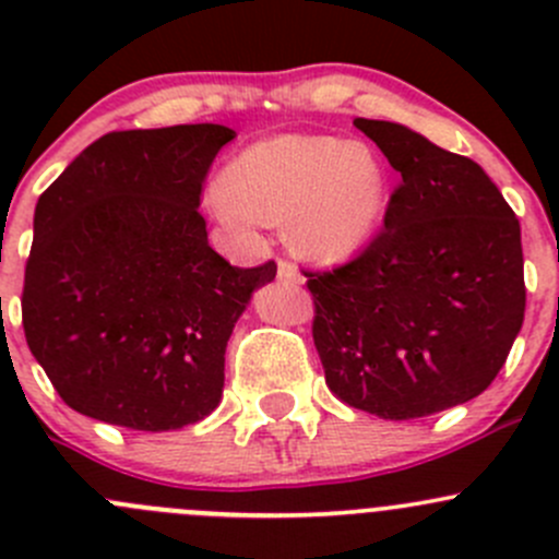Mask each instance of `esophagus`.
I'll return each instance as SVG.
<instances>
[{
    "label": "esophagus",
    "mask_w": 559,
    "mask_h": 559,
    "mask_svg": "<svg viewBox=\"0 0 559 559\" xmlns=\"http://www.w3.org/2000/svg\"><path fill=\"white\" fill-rule=\"evenodd\" d=\"M278 278L281 281H292V284H302V275L289 259H278Z\"/></svg>",
    "instance_id": "1"
}]
</instances>
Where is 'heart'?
Returning a JSON list of instances; mask_svg holds the SVG:
<instances>
[{
    "instance_id": "obj_1",
    "label": "heart",
    "mask_w": 559,
    "mask_h": 559,
    "mask_svg": "<svg viewBox=\"0 0 559 559\" xmlns=\"http://www.w3.org/2000/svg\"><path fill=\"white\" fill-rule=\"evenodd\" d=\"M389 194L384 162L368 145L326 134H281L251 145L211 205L235 227L295 218V240L319 259L359 251L379 229Z\"/></svg>"
}]
</instances>
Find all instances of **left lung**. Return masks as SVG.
I'll use <instances>...</instances> for the list:
<instances>
[{"instance_id":"left-lung-1","label":"left lung","mask_w":559,"mask_h":559,"mask_svg":"<svg viewBox=\"0 0 559 559\" xmlns=\"http://www.w3.org/2000/svg\"><path fill=\"white\" fill-rule=\"evenodd\" d=\"M400 173L384 227L332 270H306L326 386L381 419H419L495 381L524 319L520 218L467 156L357 118Z\"/></svg>"}]
</instances>
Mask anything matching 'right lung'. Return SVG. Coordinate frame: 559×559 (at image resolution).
I'll use <instances>...</instances> for the list:
<instances>
[{
	"label": "right lung",
	"instance_id": "right-lung-1",
	"mask_svg": "<svg viewBox=\"0 0 559 559\" xmlns=\"http://www.w3.org/2000/svg\"><path fill=\"white\" fill-rule=\"evenodd\" d=\"M233 138L222 123L110 132L39 194L21 319L78 414L159 432L222 400L235 321L278 270L207 246L202 186Z\"/></svg>",
	"mask_w": 559,
	"mask_h": 559
}]
</instances>
